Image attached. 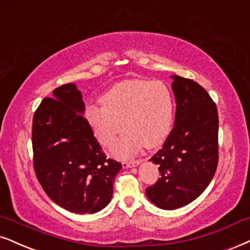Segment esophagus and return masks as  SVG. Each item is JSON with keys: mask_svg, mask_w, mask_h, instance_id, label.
Instances as JSON below:
<instances>
[{"mask_svg": "<svg viewBox=\"0 0 250 250\" xmlns=\"http://www.w3.org/2000/svg\"><path fill=\"white\" fill-rule=\"evenodd\" d=\"M142 160H129V162H123L122 163V166L125 167V168H131V167H135L137 165H140Z\"/></svg>", "mask_w": 250, "mask_h": 250, "instance_id": "obj_1", "label": "esophagus"}]
</instances>
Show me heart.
<instances>
[{
  "instance_id": "obj_1",
  "label": "heart",
  "mask_w": 250,
  "mask_h": 250,
  "mask_svg": "<svg viewBox=\"0 0 250 250\" xmlns=\"http://www.w3.org/2000/svg\"><path fill=\"white\" fill-rule=\"evenodd\" d=\"M102 100L104 105L86 106L85 118L104 146L114 142L123 125L125 131L112 146V154L119 159L131 156L143 144L147 148L159 146L169 135L174 103L163 82H121L110 87Z\"/></svg>"
}]
</instances>
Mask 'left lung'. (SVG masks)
I'll return each mask as SVG.
<instances>
[{
	"instance_id": "obj_1",
	"label": "left lung",
	"mask_w": 250,
	"mask_h": 250,
	"mask_svg": "<svg viewBox=\"0 0 250 250\" xmlns=\"http://www.w3.org/2000/svg\"><path fill=\"white\" fill-rule=\"evenodd\" d=\"M176 102L174 127L150 162L160 178L145 189L164 210L185 207L209 186L218 165V112L209 93L196 82L172 76Z\"/></svg>"
}]
</instances>
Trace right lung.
Segmentation results:
<instances>
[{
  "mask_svg": "<svg viewBox=\"0 0 250 250\" xmlns=\"http://www.w3.org/2000/svg\"><path fill=\"white\" fill-rule=\"evenodd\" d=\"M75 84L45 98L33 115L34 172L48 197L74 213H96L109 203L122 165L107 159L84 118Z\"/></svg>",
  "mask_w": 250,
  "mask_h": 250,
  "instance_id": "1",
  "label": "right lung"
}]
</instances>
